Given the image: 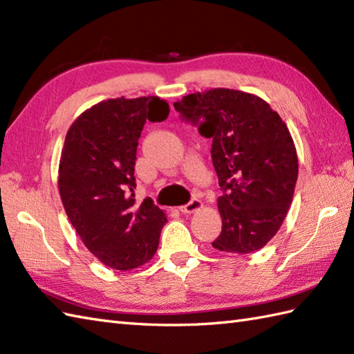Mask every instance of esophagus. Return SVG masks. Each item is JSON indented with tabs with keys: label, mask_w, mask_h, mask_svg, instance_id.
<instances>
[{
	"label": "esophagus",
	"mask_w": 354,
	"mask_h": 354,
	"mask_svg": "<svg viewBox=\"0 0 354 354\" xmlns=\"http://www.w3.org/2000/svg\"><path fill=\"white\" fill-rule=\"evenodd\" d=\"M201 208H202V202L199 199H192L189 204L179 207V212L185 213V214H192V213L199 212Z\"/></svg>",
	"instance_id": "obj_1"
}]
</instances>
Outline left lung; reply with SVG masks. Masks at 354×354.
Wrapping results in <instances>:
<instances>
[{"instance_id": "left-lung-1", "label": "left lung", "mask_w": 354, "mask_h": 354, "mask_svg": "<svg viewBox=\"0 0 354 354\" xmlns=\"http://www.w3.org/2000/svg\"><path fill=\"white\" fill-rule=\"evenodd\" d=\"M205 138L223 192L217 251L250 254L280 230L292 204L298 156L288 126L260 97L228 88L194 93L173 103Z\"/></svg>"}]
</instances>
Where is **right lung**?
<instances>
[{"mask_svg": "<svg viewBox=\"0 0 354 354\" xmlns=\"http://www.w3.org/2000/svg\"><path fill=\"white\" fill-rule=\"evenodd\" d=\"M170 112L160 97L108 99L76 118L59 162V193L82 242L103 265L129 270L153 257L167 222L152 199L135 204L138 138Z\"/></svg>", "mask_w": 354, "mask_h": 354, "instance_id": "1", "label": "right lung"}]
</instances>
